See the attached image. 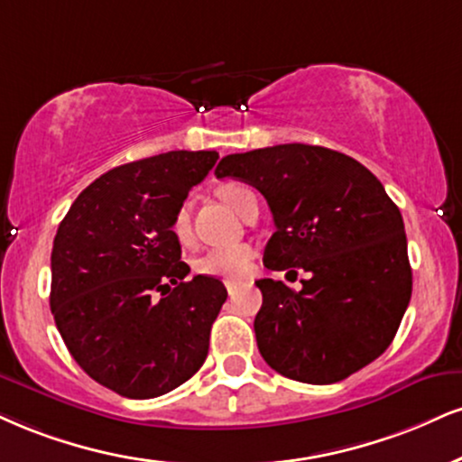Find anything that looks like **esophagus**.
Returning <instances> with one entry per match:
<instances>
[{
    "label": "esophagus",
    "instance_id": "obj_1",
    "mask_svg": "<svg viewBox=\"0 0 462 462\" xmlns=\"http://www.w3.org/2000/svg\"><path fill=\"white\" fill-rule=\"evenodd\" d=\"M226 288H227V292H230V297H232V294L238 291V284H232V282H230V284H226Z\"/></svg>",
    "mask_w": 462,
    "mask_h": 462
}]
</instances>
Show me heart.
<instances>
[{"mask_svg":"<svg viewBox=\"0 0 462 462\" xmlns=\"http://www.w3.org/2000/svg\"><path fill=\"white\" fill-rule=\"evenodd\" d=\"M219 198L230 207L232 210H238L243 198L247 196V187L241 185H224L219 189ZM171 232L180 241H187L191 235V217H189V207L182 204L176 210L174 221H171ZM255 258V249L252 245H232V247H210L196 260V271L199 275L217 277L224 282H241L252 273Z\"/></svg>","mask_w":462,"mask_h":462,"instance_id":"1","label":"heart"}]
</instances>
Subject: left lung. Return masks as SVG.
Segmentation results:
<instances>
[{
  "instance_id": "1",
  "label": "left lung",
  "mask_w": 462,
  "mask_h": 462,
  "mask_svg": "<svg viewBox=\"0 0 462 462\" xmlns=\"http://www.w3.org/2000/svg\"><path fill=\"white\" fill-rule=\"evenodd\" d=\"M217 178L263 193L275 232L263 263L310 273L294 292L258 280L254 329L266 364L292 381L329 385L385 353L411 301L402 215L381 180L346 154L308 143L227 154Z\"/></svg>"
}]
</instances>
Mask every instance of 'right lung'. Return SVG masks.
<instances>
[{
	"label": "right lung",
	"instance_id": "right-lung-1",
	"mask_svg": "<svg viewBox=\"0 0 462 462\" xmlns=\"http://www.w3.org/2000/svg\"><path fill=\"white\" fill-rule=\"evenodd\" d=\"M217 159L171 150L109 170L53 238L49 305L60 336L88 376L125 398L176 390L208 355L227 291L217 277L185 280L171 221Z\"/></svg>",
	"mask_w": 462,
	"mask_h": 462
}]
</instances>
